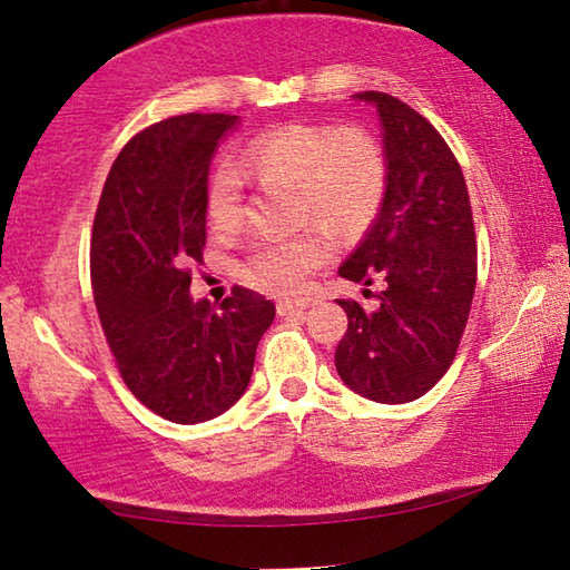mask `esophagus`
I'll return each mask as SVG.
<instances>
[{"label":"esophagus","mask_w":570,"mask_h":570,"mask_svg":"<svg viewBox=\"0 0 570 570\" xmlns=\"http://www.w3.org/2000/svg\"><path fill=\"white\" fill-rule=\"evenodd\" d=\"M308 306H314V298H308V296L284 298V302L276 304V312H278V316H288L294 312H304V308H308Z\"/></svg>","instance_id":"34e87169"}]
</instances>
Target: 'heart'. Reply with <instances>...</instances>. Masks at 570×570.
<instances>
[{"label":"heart","mask_w":570,"mask_h":570,"mask_svg":"<svg viewBox=\"0 0 570 570\" xmlns=\"http://www.w3.org/2000/svg\"><path fill=\"white\" fill-rule=\"evenodd\" d=\"M248 176L292 188V220L314 224L336 240L360 238L384 204L387 160L380 142L362 128L288 125L258 135L238 153ZM244 180L220 166L208 180L206 214L210 226L230 234L240 226ZM330 258L326 240L304 230L286 238H264L250 246L238 274L264 292H294L306 272Z\"/></svg>","instance_id":"heart-1"}]
</instances>
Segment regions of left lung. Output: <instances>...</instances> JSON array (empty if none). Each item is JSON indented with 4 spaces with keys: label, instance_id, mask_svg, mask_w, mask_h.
<instances>
[{
    "label": "left lung",
    "instance_id": "left-lung-1",
    "mask_svg": "<svg viewBox=\"0 0 570 570\" xmlns=\"http://www.w3.org/2000/svg\"><path fill=\"white\" fill-rule=\"evenodd\" d=\"M377 110L387 193L377 218L340 266V276L382 292L346 312L334 364L362 397L402 404L422 397L455 360L475 294L478 254L470 196L448 142L410 105L384 92H356Z\"/></svg>",
    "mask_w": 570,
    "mask_h": 570
}]
</instances>
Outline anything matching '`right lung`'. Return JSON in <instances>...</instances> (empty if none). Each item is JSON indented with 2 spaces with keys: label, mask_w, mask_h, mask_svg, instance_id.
Returning <instances> with one entry per match:
<instances>
[{
  "label": "right lung",
  "mask_w": 570,
  "mask_h": 570,
  "mask_svg": "<svg viewBox=\"0 0 570 570\" xmlns=\"http://www.w3.org/2000/svg\"><path fill=\"white\" fill-rule=\"evenodd\" d=\"M238 115H178L120 150L92 226V294L128 390L178 424L234 407L276 306L236 286L216 308L190 296L188 266L206 246V190Z\"/></svg>",
  "instance_id": "obj_1"
}]
</instances>
